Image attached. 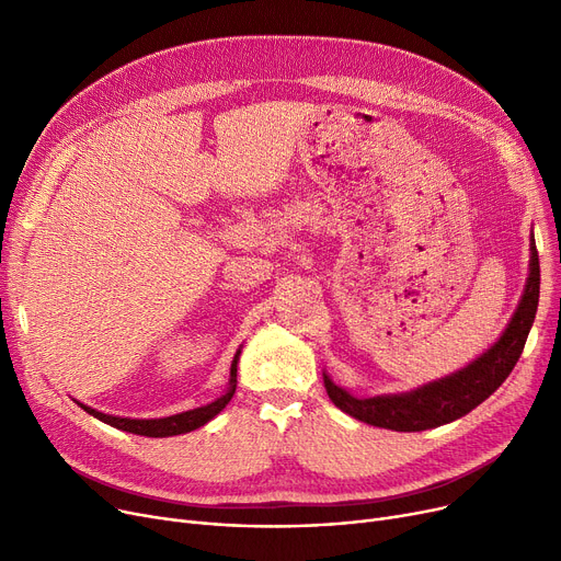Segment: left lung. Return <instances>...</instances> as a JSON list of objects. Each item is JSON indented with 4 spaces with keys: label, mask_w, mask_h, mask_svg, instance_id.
Returning a JSON list of instances; mask_svg holds the SVG:
<instances>
[{
    "label": "left lung",
    "mask_w": 561,
    "mask_h": 561,
    "mask_svg": "<svg viewBox=\"0 0 561 561\" xmlns=\"http://www.w3.org/2000/svg\"><path fill=\"white\" fill-rule=\"evenodd\" d=\"M539 284V252L535 236H529V271L518 307L505 332L480 357L446 377L427 381L419 389L373 398L352 396L347 389L334 385L328 373H322L330 400L352 419L393 432H423L466 416L514 370L537 316Z\"/></svg>",
    "instance_id": "1"
}]
</instances>
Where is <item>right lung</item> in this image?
<instances>
[{
  "instance_id": "obj_1",
  "label": "right lung",
  "mask_w": 561,
  "mask_h": 561,
  "mask_svg": "<svg viewBox=\"0 0 561 561\" xmlns=\"http://www.w3.org/2000/svg\"><path fill=\"white\" fill-rule=\"evenodd\" d=\"M241 350L243 345L236 350V355L231 359V368H229V385L227 391L216 398L214 402L197 407V409H188L182 411V414H174V416H165V419H123V416H113V414H104V411H98L93 407H88L83 402L77 400V404L85 411V414L95 416L98 421L115 427V430H123V432H131V434H140V436H152V438H163V436H176V434H186L193 432L202 425L209 423L211 419H216L220 411L229 404L233 391H236V373H239V359H241Z\"/></svg>"
}]
</instances>
